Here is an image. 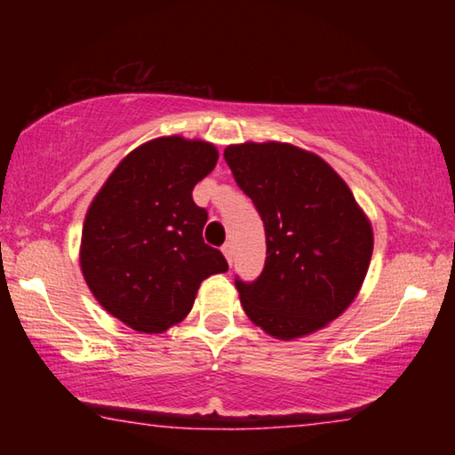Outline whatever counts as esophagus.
<instances>
[{"label":"esophagus","instance_id":"obj_1","mask_svg":"<svg viewBox=\"0 0 455 455\" xmlns=\"http://www.w3.org/2000/svg\"><path fill=\"white\" fill-rule=\"evenodd\" d=\"M222 255L227 257V260H228V265H233V244L230 243H227L225 246H222Z\"/></svg>","mask_w":455,"mask_h":455}]
</instances>
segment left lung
Masks as SVG:
<instances>
[{"mask_svg":"<svg viewBox=\"0 0 455 455\" xmlns=\"http://www.w3.org/2000/svg\"><path fill=\"white\" fill-rule=\"evenodd\" d=\"M225 160L267 235L263 273L235 281L246 317L284 341L329 325L357 297L373 252L353 192L321 156L287 142L233 144Z\"/></svg>","mask_w":455,"mask_h":455,"instance_id":"8db88e82","label":"left lung"}]
</instances>
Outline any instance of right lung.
Wrapping results in <instances>:
<instances>
[{"mask_svg": "<svg viewBox=\"0 0 455 455\" xmlns=\"http://www.w3.org/2000/svg\"><path fill=\"white\" fill-rule=\"evenodd\" d=\"M204 140L163 136L138 146L108 176L82 228L80 267L92 295L140 333H163L195 305L200 283L227 273L204 243L192 188L217 166Z\"/></svg>", "mask_w": 455, "mask_h": 455, "instance_id": "obj_1", "label": "right lung"}]
</instances>
